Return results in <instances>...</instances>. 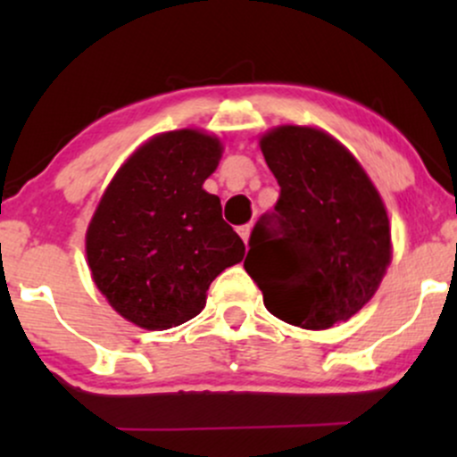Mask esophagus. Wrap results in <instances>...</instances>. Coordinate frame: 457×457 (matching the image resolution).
<instances>
[{
  "label": "esophagus",
  "mask_w": 457,
  "mask_h": 457,
  "mask_svg": "<svg viewBox=\"0 0 457 457\" xmlns=\"http://www.w3.org/2000/svg\"><path fill=\"white\" fill-rule=\"evenodd\" d=\"M238 234H240V238L245 240V245L249 243V236H251V225H249V223H246V225H240V228H238Z\"/></svg>",
  "instance_id": "esophagus-1"
}]
</instances>
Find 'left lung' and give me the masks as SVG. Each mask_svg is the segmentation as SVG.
Here are the masks:
<instances>
[{"label": "left lung", "mask_w": 457, "mask_h": 457, "mask_svg": "<svg viewBox=\"0 0 457 457\" xmlns=\"http://www.w3.org/2000/svg\"><path fill=\"white\" fill-rule=\"evenodd\" d=\"M260 148L281 193L251 232L245 270L283 322L309 330L345 322L391 264L385 204L359 161L324 130L286 124L262 135Z\"/></svg>", "instance_id": "left-lung-1"}]
</instances>
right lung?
I'll list each match as a JSON object with an SVG mask.
<instances>
[{"mask_svg": "<svg viewBox=\"0 0 457 457\" xmlns=\"http://www.w3.org/2000/svg\"><path fill=\"white\" fill-rule=\"evenodd\" d=\"M223 145L182 129L145 141L109 182L86 234L92 279L129 322L165 330L195 318L245 243L204 191Z\"/></svg>", "mask_w": 457, "mask_h": 457, "instance_id": "right-lung-1", "label": "right lung"}]
</instances>
